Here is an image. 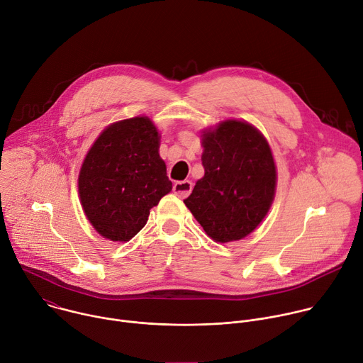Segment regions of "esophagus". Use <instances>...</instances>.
<instances>
[{
    "instance_id": "34e87169",
    "label": "esophagus",
    "mask_w": 363,
    "mask_h": 363,
    "mask_svg": "<svg viewBox=\"0 0 363 363\" xmlns=\"http://www.w3.org/2000/svg\"><path fill=\"white\" fill-rule=\"evenodd\" d=\"M192 189V184L191 181H178L174 184V192L179 196V198H185L188 196V194Z\"/></svg>"
}]
</instances>
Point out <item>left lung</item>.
<instances>
[{"label": "left lung", "instance_id": "1", "mask_svg": "<svg viewBox=\"0 0 363 363\" xmlns=\"http://www.w3.org/2000/svg\"><path fill=\"white\" fill-rule=\"evenodd\" d=\"M202 146L205 174L184 203L213 240H241L263 221L274 199L272 149L260 132L241 121L203 132Z\"/></svg>", "mask_w": 363, "mask_h": 363}]
</instances>
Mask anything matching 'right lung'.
<instances>
[{
  "instance_id": "add662e5",
  "label": "right lung",
  "mask_w": 363,
  "mask_h": 363,
  "mask_svg": "<svg viewBox=\"0 0 363 363\" xmlns=\"http://www.w3.org/2000/svg\"><path fill=\"white\" fill-rule=\"evenodd\" d=\"M160 133L146 116L108 126L87 152L79 174L84 214L112 241H129L149 210L172 189L160 157Z\"/></svg>"
}]
</instances>
